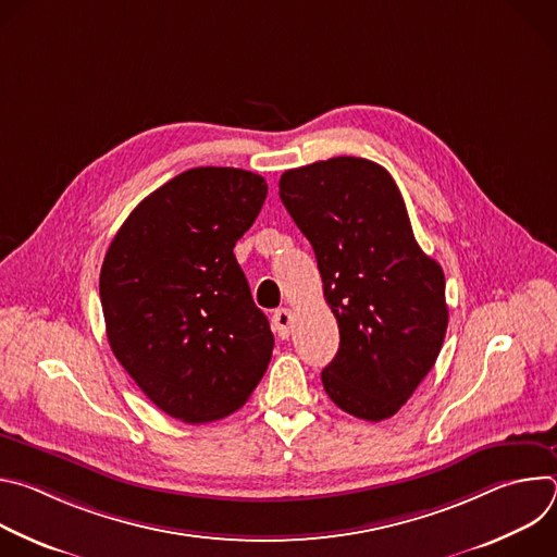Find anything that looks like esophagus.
I'll use <instances>...</instances> for the list:
<instances>
[{
    "mask_svg": "<svg viewBox=\"0 0 557 557\" xmlns=\"http://www.w3.org/2000/svg\"><path fill=\"white\" fill-rule=\"evenodd\" d=\"M290 324H293V314L288 308H277L273 314V326L280 339H288L290 335Z\"/></svg>",
    "mask_w": 557,
    "mask_h": 557,
    "instance_id": "obj_1",
    "label": "esophagus"
}]
</instances>
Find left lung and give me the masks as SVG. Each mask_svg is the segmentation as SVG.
<instances>
[{"instance_id": "left-lung-1", "label": "left lung", "mask_w": 557, "mask_h": 557, "mask_svg": "<svg viewBox=\"0 0 557 557\" xmlns=\"http://www.w3.org/2000/svg\"><path fill=\"white\" fill-rule=\"evenodd\" d=\"M280 198L308 237L337 317L339 350L322 372L326 394L357 419L394 417L445 339L441 264L417 245L394 178L366 158L288 170Z\"/></svg>"}]
</instances>
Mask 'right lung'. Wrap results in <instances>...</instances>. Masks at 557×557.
<instances>
[{"label":"right lung","mask_w":557,"mask_h":557,"mask_svg":"<svg viewBox=\"0 0 557 557\" xmlns=\"http://www.w3.org/2000/svg\"><path fill=\"white\" fill-rule=\"evenodd\" d=\"M267 191L245 170H187L129 213L106 253L110 348L147 399L185 423L243 408L271 361L269 320L233 256Z\"/></svg>","instance_id":"obj_1"}]
</instances>
